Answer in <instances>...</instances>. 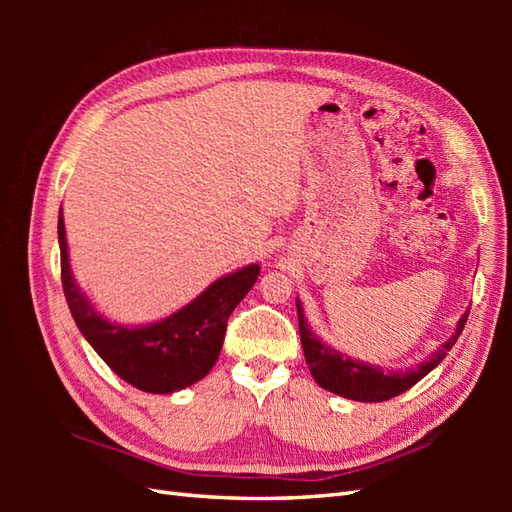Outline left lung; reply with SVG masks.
<instances>
[{
	"label": "left lung",
	"mask_w": 512,
	"mask_h": 512,
	"mask_svg": "<svg viewBox=\"0 0 512 512\" xmlns=\"http://www.w3.org/2000/svg\"><path fill=\"white\" fill-rule=\"evenodd\" d=\"M297 317H299V334H301V345L303 354H306V363L310 367L312 378L317 380V385L332 391L336 396L358 400V402H383L394 396H400L402 391H407L427 376L431 369H436L455 341L460 339V334L466 325V317H469V310H466L458 325H455V332L444 341L436 352L424 358L422 363L409 369H383L376 365H369L365 361H358V358L347 356L334 347L325 345L306 321V314H303L301 301L297 299Z\"/></svg>",
	"instance_id": "left-lung-1"
}]
</instances>
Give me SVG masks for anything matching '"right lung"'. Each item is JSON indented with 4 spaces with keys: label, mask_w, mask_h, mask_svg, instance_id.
I'll list each match as a JSON object with an SVG mask.
<instances>
[{
    "label": "right lung",
    "mask_w": 512,
    "mask_h": 512,
    "mask_svg": "<svg viewBox=\"0 0 512 512\" xmlns=\"http://www.w3.org/2000/svg\"><path fill=\"white\" fill-rule=\"evenodd\" d=\"M59 248L63 292L76 328L116 376L147 394H173L211 372L222 350L228 317L259 277V264H248L215 279L187 306L165 319L123 325L96 312L76 284L63 211H59Z\"/></svg>",
    "instance_id": "add662e5"
}]
</instances>
